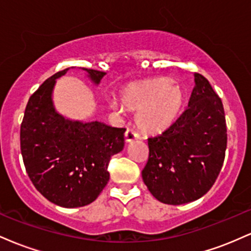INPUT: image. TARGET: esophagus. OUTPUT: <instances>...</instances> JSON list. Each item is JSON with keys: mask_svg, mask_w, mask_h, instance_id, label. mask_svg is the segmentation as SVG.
<instances>
[{"mask_svg": "<svg viewBox=\"0 0 251 251\" xmlns=\"http://www.w3.org/2000/svg\"><path fill=\"white\" fill-rule=\"evenodd\" d=\"M139 139V134L135 133L133 129H127L125 133V140L126 143H132L134 142V140H138Z\"/></svg>", "mask_w": 251, "mask_h": 251, "instance_id": "obj_1", "label": "esophagus"}]
</instances>
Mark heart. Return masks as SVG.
Segmentation results:
<instances>
[{
    "label": "heart",
    "mask_w": 251,
    "mask_h": 251,
    "mask_svg": "<svg viewBox=\"0 0 251 251\" xmlns=\"http://www.w3.org/2000/svg\"><path fill=\"white\" fill-rule=\"evenodd\" d=\"M183 88L166 77L129 85L122 92V103L126 109L138 112V127L149 134H159L174 125L184 105ZM112 109L120 112L117 102Z\"/></svg>",
    "instance_id": "b5f03b06"
}]
</instances>
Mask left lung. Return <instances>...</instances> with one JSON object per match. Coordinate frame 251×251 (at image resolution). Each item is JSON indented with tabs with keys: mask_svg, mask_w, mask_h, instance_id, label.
I'll list each match as a JSON object with an SVG mask.
<instances>
[{
	"mask_svg": "<svg viewBox=\"0 0 251 251\" xmlns=\"http://www.w3.org/2000/svg\"><path fill=\"white\" fill-rule=\"evenodd\" d=\"M189 107L163 134L149 138L142 176L152 196L180 205L203 197L224 162L226 125L223 103L208 80L195 73Z\"/></svg>",
	"mask_w": 251,
	"mask_h": 251,
	"instance_id": "left-lung-1",
	"label": "left lung"
}]
</instances>
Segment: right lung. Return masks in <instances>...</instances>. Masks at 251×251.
<instances>
[{
    "mask_svg": "<svg viewBox=\"0 0 251 251\" xmlns=\"http://www.w3.org/2000/svg\"><path fill=\"white\" fill-rule=\"evenodd\" d=\"M73 68V67H72ZM51 75L29 98L21 124L20 140L25 171L37 191L62 208H80L98 198L109 179L107 165L123 151L125 128L101 122H81L56 111ZM98 86L105 72L81 68Z\"/></svg>",
    "mask_w": 251,
    "mask_h": 251,
    "instance_id": "obj_1",
    "label": "right lung"
}]
</instances>
